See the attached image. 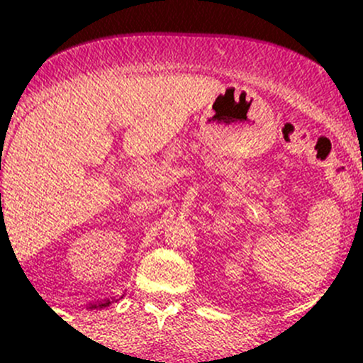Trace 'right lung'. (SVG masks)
Masks as SVG:
<instances>
[{"instance_id": "obj_1", "label": "right lung", "mask_w": 363, "mask_h": 363, "mask_svg": "<svg viewBox=\"0 0 363 363\" xmlns=\"http://www.w3.org/2000/svg\"><path fill=\"white\" fill-rule=\"evenodd\" d=\"M114 302H118V298L111 297V298H104V301L89 302V303H85V306H83V307H86V309H104V307H109Z\"/></svg>"}]
</instances>
